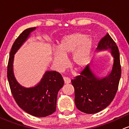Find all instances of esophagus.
Here are the masks:
<instances>
[{"label": "esophagus", "instance_id": "obj_1", "mask_svg": "<svg viewBox=\"0 0 129 129\" xmlns=\"http://www.w3.org/2000/svg\"><path fill=\"white\" fill-rule=\"evenodd\" d=\"M63 80H64V83L66 84H69L71 82V80L69 79L68 77H63Z\"/></svg>", "mask_w": 129, "mask_h": 129}]
</instances>
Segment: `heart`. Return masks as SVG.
I'll list each match as a JSON object with an SVG mask.
<instances>
[{
  "mask_svg": "<svg viewBox=\"0 0 129 129\" xmlns=\"http://www.w3.org/2000/svg\"><path fill=\"white\" fill-rule=\"evenodd\" d=\"M93 46V40L89 35L76 32L63 36L56 47L50 49L52 64L61 71L66 67V57L70 56V63L77 70L85 67L89 63Z\"/></svg>",
  "mask_w": 129,
  "mask_h": 129,
  "instance_id": "obj_1",
  "label": "heart"
}]
</instances>
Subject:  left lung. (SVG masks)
<instances>
[{
    "label": "left lung",
    "instance_id": "1",
    "mask_svg": "<svg viewBox=\"0 0 129 129\" xmlns=\"http://www.w3.org/2000/svg\"><path fill=\"white\" fill-rule=\"evenodd\" d=\"M110 50L114 58L111 71L98 77L88 64L80 75L71 80L74 87L75 104L78 110L87 114L97 113L107 108L114 98L121 77L120 53L116 43L108 33L99 41L96 51Z\"/></svg>",
    "mask_w": 129,
    "mask_h": 129
}]
</instances>
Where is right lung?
Returning <instances> with one entry per match:
<instances>
[{
	"label": "right lung",
	"instance_id": "right-lung-1",
	"mask_svg": "<svg viewBox=\"0 0 129 129\" xmlns=\"http://www.w3.org/2000/svg\"><path fill=\"white\" fill-rule=\"evenodd\" d=\"M35 29L36 27L26 29L13 44L9 53L7 77L11 92L18 105L29 114L44 117L56 111L58 93L64 83L62 77L56 71H46L38 84L34 87H25L17 81L13 68L14 55Z\"/></svg>",
	"mask_w": 129,
	"mask_h": 129
}]
</instances>
